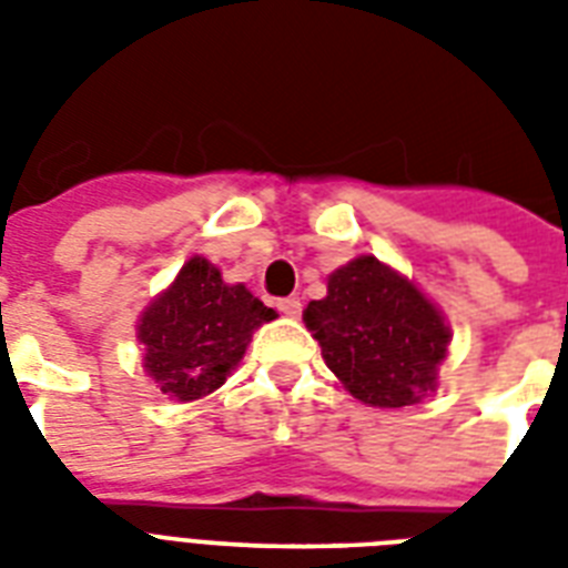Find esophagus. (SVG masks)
I'll return each mask as SVG.
<instances>
[{
    "label": "esophagus",
    "instance_id": "34e87169",
    "mask_svg": "<svg viewBox=\"0 0 568 568\" xmlns=\"http://www.w3.org/2000/svg\"><path fill=\"white\" fill-rule=\"evenodd\" d=\"M276 306H280V312L288 315V318H301V301H297V297H283Z\"/></svg>",
    "mask_w": 568,
    "mask_h": 568
}]
</instances>
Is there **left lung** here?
Listing matches in <instances>:
<instances>
[{
	"label": "left lung",
	"instance_id": "obj_1",
	"mask_svg": "<svg viewBox=\"0 0 568 568\" xmlns=\"http://www.w3.org/2000/svg\"><path fill=\"white\" fill-rule=\"evenodd\" d=\"M321 356L356 400L379 409L418 404L436 392L450 329L406 276L356 256L327 280V297L303 312Z\"/></svg>",
	"mask_w": 568,
	"mask_h": 568
}]
</instances>
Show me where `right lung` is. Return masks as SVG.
Here are the masks:
<instances>
[{
	"label": "right lung",
	"mask_w": 568,
	"mask_h": 568,
	"mask_svg": "<svg viewBox=\"0 0 568 568\" xmlns=\"http://www.w3.org/2000/svg\"><path fill=\"white\" fill-rule=\"evenodd\" d=\"M274 318L276 312L244 285L223 283L209 258H189L138 321L146 374L164 395L200 400L226 383L253 329Z\"/></svg>",
	"instance_id": "obj_1"
}]
</instances>
